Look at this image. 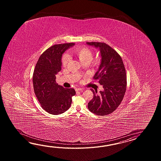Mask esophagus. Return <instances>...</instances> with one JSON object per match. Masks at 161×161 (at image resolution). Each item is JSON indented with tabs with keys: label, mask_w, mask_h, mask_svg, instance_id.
Returning a JSON list of instances; mask_svg holds the SVG:
<instances>
[{
	"label": "esophagus",
	"mask_w": 161,
	"mask_h": 161,
	"mask_svg": "<svg viewBox=\"0 0 161 161\" xmlns=\"http://www.w3.org/2000/svg\"><path fill=\"white\" fill-rule=\"evenodd\" d=\"M83 90V89H82V88H76L75 89L76 92H79V91L82 92Z\"/></svg>",
	"instance_id": "obj_1"
}]
</instances>
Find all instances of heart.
<instances>
[{
	"label": "heart",
	"mask_w": 161,
	"mask_h": 161,
	"mask_svg": "<svg viewBox=\"0 0 161 161\" xmlns=\"http://www.w3.org/2000/svg\"><path fill=\"white\" fill-rule=\"evenodd\" d=\"M72 53L79 58L82 64H90L92 67L97 68L100 64V59L96 58L92 59L93 53L92 51L87 47H79L74 48ZM70 60V57L68 54L65 53L62 56V64L63 66H66Z\"/></svg>",
	"instance_id": "1"
}]
</instances>
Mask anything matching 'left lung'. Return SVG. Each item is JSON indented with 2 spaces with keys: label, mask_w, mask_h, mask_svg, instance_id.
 Returning a JSON list of instances; mask_svg holds the SVG:
<instances>
[{
  "label": "left lung",
  "mask_w": 161,
  "mask_h": 161,
  "mask_svg": "<svg viewBox=\"0 0 161 161\" xmlns=\"http://www.w3.org/2000/svg\"><path fill=\"white\" fill-rule=\"evenodd\" d=\"M86 43L100 50L101 62L93 78L103 88L99 94L91 89L94 97L88 103V109L97 115L106 116L116 109L123 99L127 88L125 69L120 55L109 45L98 42Z\"/></svg>",
  "instance_id": "obj_1"
}]
</instances>
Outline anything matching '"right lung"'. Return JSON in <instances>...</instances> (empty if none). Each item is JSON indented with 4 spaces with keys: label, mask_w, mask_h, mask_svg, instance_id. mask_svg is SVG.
Returning a JSON list of instances; mask_svg holds the SVG:
<instances>
[{
    "label": "right lung",
    "mask_w": 161,
    "mask_h": 161,
    "mask_svg": "<svg viewBox=\"0 0 161 161\" xmlns=\"http://www.w3.org/2000/svg\"><path fill=\"white\" fill-rule=\"evenodd\" d=\"M74 43L56 44L48 48L40 56L33 75L34 93L41 107L49 114H59L69 109L72 88H64L56 82V75L61 71L62 54Z\"/></svg>",
    "instance_id": "obj_1"
}]
</instances>
